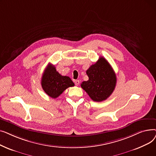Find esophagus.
I'll return each instance as SVG.
<instances>
[{"mask_svg":"<svg viewBox=\"0 0 156 156\" xmlns=\"http://www.w3.org/2000/svg\"><path fill=\"white\" fill-rule=\"evenodd\" d=\"M75 83L76 86H78L79 84H80V81L79 80H75Z\"/></svg>","mask_w":156,"mask_h":156,"instance_id":"obj_1","label":"esophagus"}]
</instances>
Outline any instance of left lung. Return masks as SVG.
<instances>
[{"instance_id": "left-lung-1", "label": "left lung", "mask_w": 156, "mask_h": 156, "mask_svg": "<svg viewBox=\"0 0 156 156\" xmlns=\"http://www.w3.org/2000/svg\"><path fill=\"white\" fill-rule=\"evenodd\" d=\"M88 80L81 87L95 102H102L112 94L116 84V76L112 68L104 57H101L87 70Z\"/></svg>"}]
</instances>
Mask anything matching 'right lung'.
<instances>
[{
	"mask_svg": "<svg viewBox=\"0 0 156 156\" xmlns=\"http://www.w3.org/2000/svg\"><path fill=\"white\" fill-rule=\"evenodd\" d=\"M41 84L44 92L53 99L58 97L68 87L75 85L69 76H62L51 64L45 69Z\"/></svg>",
	"mask_w": 156,
	"mask_h": 156,
	"instance_id": "right-lung-1",
	"label": "right lung"
}]
</instances>
